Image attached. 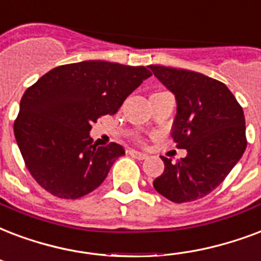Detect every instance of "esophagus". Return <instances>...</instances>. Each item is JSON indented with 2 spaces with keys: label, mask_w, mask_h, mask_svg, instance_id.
Instances as JSON below:
<instances>
[{
  "label": "esophagus",
  "mask_w": 261,
  "mask_h": 261,
  "mask_svg": "<svg viewBox=\"0 0 261 261\" xmlns=\"http://www.w3.org/2000/svg\"><path fill=\"white\" fill-rule=\"evenodd\" d=\"M130 156H133L134 157V159H138V160H145V159H146V154H145V153H142V152H138V150H130Z\"/></svg>",
  "instance_id": "esophagus-1"
}]
</instances>
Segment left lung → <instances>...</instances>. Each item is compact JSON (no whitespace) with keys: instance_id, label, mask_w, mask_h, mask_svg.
<instances>
[{"instance_id":"8db88e82","label":"left lung","mask_w":261,"mask_h":261,"mask_svg":"<svg viewBox=\"0 0 261 261\" xmlns=\"http://www.w3.org/2000/svg\"><path fill=\"white\" fill-rule=\"evenodd\" d=\"M175 94L172 139L188 156L176 163L162 156L164 171L153 180L157 193L172 202H189L222 184L246 149L245 116L224 83L188 69L149 65Z\"/></svg>"}]
</instances>
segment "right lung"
I'll return each instance as SVG.
<instances>
[{"label": "right lung", "instance_id": "obj_1", "mask_svg": "<svg viewBox=\"0 0 261 261\" xmlns=\"http://www.w3.org/2000/svg\"><path fill=\"white\" fill-rule=\"evenodd\" d=\"M152 72L101 60L56 67L24 91L15 138L38 185L60 198L76 200L104 182L119 144L93 145L91 124L115 115Z\"/></svg>", "mask_w": 261, "mask_h": 261}]
</instances>
